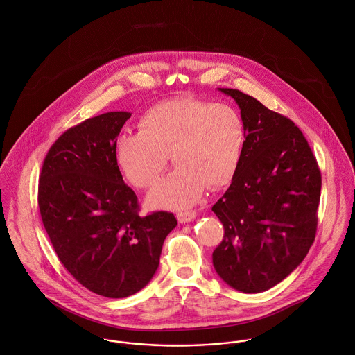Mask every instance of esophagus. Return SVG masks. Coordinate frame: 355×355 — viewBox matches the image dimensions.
<instances>
[{
  "mask_svg": "<svg viewBox=\"0 0 355 355\" xmlns=\"http://www.w3.org/2000/svg\"><path fill=\"white\" fill-rule=\"evenodd\" d=\"M196 216H197V212H196V211H184V212H179V214L176 215L178 220H179L180 223H189V222L194 220Z\"/></svg>",
  "mask_w": 355,
  "mask_h": 355,
  "instance_id": "esophagus-1",
  "label": "esophagus"
}]
</instances>
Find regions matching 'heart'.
I'll list each match as a JSON object with an SVG mask.
<instances>
[{
    "label": "heart",
    "instance_id": "1",
    "mask_svg": "<svg viewBox=\"0 0 355 355\" xmlns=\"http://www.w3.org/2000/svg\"><path fill=\"white\" fill-rule=\"evenodd\" d=\"M137 133L121 135L116 161L137 189L153 187L171 155L176 168L148 196L151 207L194 205L207 186L218 190L236 176L245 146V123L236 107L193 96L161 102L139 119Z\"/></svg>",
    "mask_w": 355,
    "mask_h": 355
}]
</instances>
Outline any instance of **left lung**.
<instances>
[{"label":"left lung","mask_w":355,"mask_h":355,"mask_svg":"<svg viewBox=\"0 0 355 355\" xmlns=\"http://www.w3.org/2000/svg\"><path fill=\"white\" fill-rule=\"evenodd\" d=\"M245 123L234 179L212 207L225 227L214 267L232 288L264 292L306 257L317 232L321 172L302 130L254 98L230 88Z\"/></svg>","instance_id":"obj_1"}]
</instances>
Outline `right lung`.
<instances>
[{"instance_id":"add662e5","label":"right lung","mask_w":355,"mask_h":355,"mask_svg":"<svg viewBox=\"0 0 355 355\" xmlns=\"http://www.w3.org/2000/svg\"><path fill=\"white\" fill-rule=\"evenodd\" d=\"M129 117L110 112L67 129L49 148L38 183L41 219L59 260L83 286L112 299L150 282L178 225L171 212L140 216L123 183L116 143Z\"/></svg>"}]
</instances>
